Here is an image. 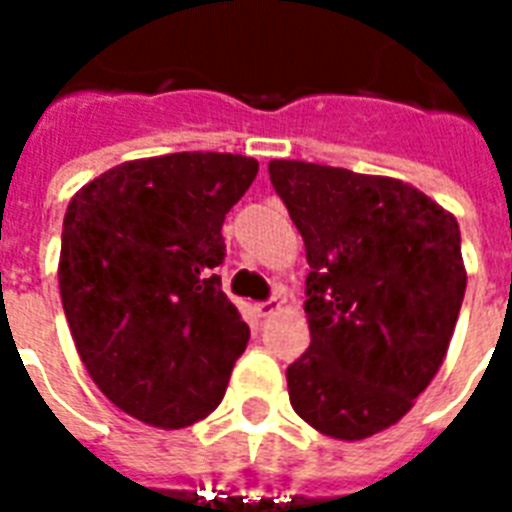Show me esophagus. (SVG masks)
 I'll list each match as a JSON object with an SVG mask.
<instances>
[{"mask_svg": "<svg viewBox=\"0 0 512 512\" xmlns=\"http://www.w3.org/2000/svg\"><path fill=\"white\" fill-rule=\"evenodd\" d=\"M280 310V297L267 299V302H259V305H253V313L259 315V318H270Z\"/></svg>", "mask_w": 512, "mask_h": 512, "instance_id": "obj_1", "label": "esophagus"}]
</instances>
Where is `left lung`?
<instances>
[{"mask_svg": "<svg viewBox=\"0 0 512 512\" xmlns=\"http://www.w3.org/2000/svg\"><path fill=\"white\" fill-rule=\"evenodd\" d=\"M270 180L310 264L291 407L334 440L372 437L413 407L451 345L467 288L459 224L397 178L275 159Z\"/></svg>", "mask_w": 512, "mask_h": 512, "instance_id": "8db88e82", "label": "left lung"}]
</instances>
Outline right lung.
<instances>
[{
    "instance_id": "right-lung-1",
    "label": "right lung",
    "mask_w": 512,
    "mask_h": 512,
    "mask_svg": "<svg viewBox=\"0 0 512 512\" xmlns=\"http://www.w3.org/2000/svg\"><path fill=\"white\" fill-rule=\"evenodd\" d=\"M259 172L237 153L124 161L69 199L59 291L99 391L159 429H183L224 399L251 329L221 291L232 210Z\"/></svg>"
}]
</instances>
